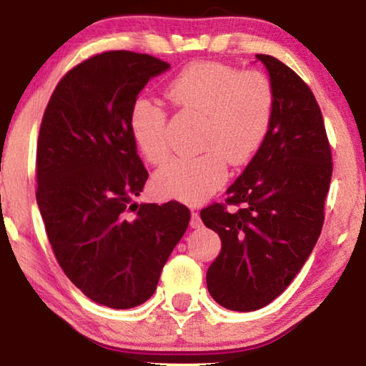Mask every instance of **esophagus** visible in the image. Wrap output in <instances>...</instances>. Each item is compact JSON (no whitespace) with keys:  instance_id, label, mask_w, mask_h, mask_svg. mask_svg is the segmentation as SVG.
I'll use <instances>...</instances> for the list:
<instances>
[{"instance_id":"esophagus-1","label":"esophagus","mask_w":366,"mask_h":366,"mask_svg":"<svg viewBox=\"0 0 366 366\" xmlns=\"http://www.w3.org/2000/svg\"><path fill=\"white\" fill-rule=\"evenodd\" d=\"M202 224L203 223H202V218H199V214L197 212H193L192 213V219H189V227L197 229V228H202Z\"/></svg>"}]
</instances>
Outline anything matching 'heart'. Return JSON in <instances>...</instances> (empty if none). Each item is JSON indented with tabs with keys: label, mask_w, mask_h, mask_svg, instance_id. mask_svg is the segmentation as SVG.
<instances>
[{
	"label": "heart",
	"mask_w": 366,
	"mask_h": 366,
	"mask_svg": "<svg viewBox=\"0 0 366 366\" xmlns=\"http://www.w3.org/2000/svg\"><path fill=\"white\" fill-rule=\"evenodd\" d=\"M163 93L177 109L203 114L198 147L204 152L164 164L154 187L182 202L202 203L224 183L228 162L243 167L263 147L273 117L272 84L258 71L203 61L179 71ZM129 129L148 163L167 162V113L158 103L138 98L129 109Z\"/></svg>",
	"instance_id": "heart-1"
}]
</instances>
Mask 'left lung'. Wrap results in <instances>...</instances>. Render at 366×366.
Masks as SVG:
<instances>
[{
  "label": "left lung",
  "instance_id": "1",
  "mask_svg": "<svg viewBox=\"0 0 366 366\" xmlns=\"http://www.w3.org/2000/svg\"><path fill=\"white\" fill-rule=\"evenodd\" d=\"M273 89V117L263 147L227 189L223 204L199 217L222 238L207 287L233 312H253L280 297L313 252L332 182V152L312 89L293 69L257 54Z\"/></svg>",
  "mask_w": 366,
  "mask_h": 366
}]
</instances>
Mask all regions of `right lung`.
Here are the masks:
<instances>
[{"label":"right lung","instance_id":"add662e5","mask_svg":"<svg viewBox=\"0 0 366 366\" xmlns=\"http://www.w3.org/2000/svg\"><path fill=\"white\" fill-rule=\"evenodd\" d=\"M168 69L149 54H97L58 83L39 128L36 202L54 257L74 287L109 308L152 297L189 223L178 202H134L148 172L129 109Z\"/></svg>","mask_w":366,"mask_h":366}]
</instances>
